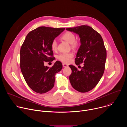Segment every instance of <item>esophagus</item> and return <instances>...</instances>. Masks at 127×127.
<instances>
[{
	"label": "esophagus",
	"instance_id": "esophagus-1",
	"mask_svg": "<svg viewBox=\"0 0 127 127\" xmlns=\"http://www.w3.org/2000/svg\"><path fill=\"white\" fill-rule=\"evenodd\" d=\"M63 66L64 67H67L68 66V65H67V64H65V63H63Z\"/></svg>",
	"mask_w": 127,
	"mask_h": 127
}]
</instances>
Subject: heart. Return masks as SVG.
I'll return each instance as SVG.
<instances>
[{
	"label": "heart",
	"mask_w": 127,
	"mask_h": 127,
	"mask_svg": "<svg viewBox=\"0 0 127 127\" xmlns=\"http://www.w3.org/2000/svg\"><path fill=\"white\" fill-rule=\"evenodd\" d=\"M61 38L63 40L71 44V47L73 48H76L78 46V42L75 40V34L71 32H66L62 34ZM57 43L55 40H54L51 44V47L53 51H55L57 49ZM73 57V54L72 53H62L58 56V59L64 63H68L70 62L72 58Z\"/></svg>",
	"instance_id": "1"
}]
</instances>
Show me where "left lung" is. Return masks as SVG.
I'll list each match as a JSON object with an SVG mask.
<instances>
[{
  "label": "left lung",
  "mask_w": 127,
  "mask_h": 127,
  "mask_svg": "<svg viewBox=\"0 0 127 127\" xmlns=\"http://www.w3.org/2000/svg\"><path fill=\"white\" fill-rule=\"evenodd\" d=\"M66 30L76 33L81 45L75 59L76 65L84 63L80 70L70 65V83L75 90L86 93L95 88L103 75L106 59V51L100 34L92 27L82 25Z\"/></svg>",
  "instance_id": "1"
}]
</instances>
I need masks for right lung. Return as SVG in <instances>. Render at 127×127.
Wrapping results in <instances>:
<instances>
[{
  "mask_svg": "<svg viewBox=\"0 0 127 127\" xmlns=\"http://www.w3.org/2000/svg\"><path fill=\"white\" fill-rule=\"evenodd\" d=\"M64 30L39 27L27 34L21 47V71L29 86L35 93L45 94L52 89L55 75L62 68L59 61L51 68L45 66L44 63L54 60L51 43Z\"/></svg>",
  "mask_w": 127,
  "mask_h": 127,
  "instance_id": "right-lung-1",
  "label": "right lung"
}]
</instances>
